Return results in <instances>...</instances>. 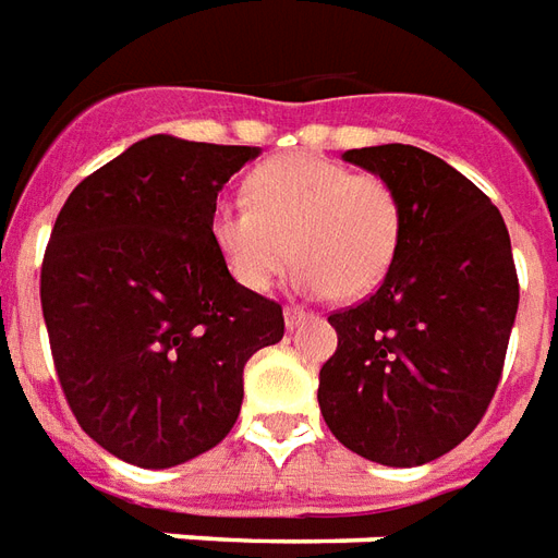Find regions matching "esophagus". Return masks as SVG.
Wrapping results in <instances>:
<instances>
[{
  "mask_svg": "<svg viewBox=\"0 0 558 558\" xmlns=\"http://www.w3.org/2000/svg\"><path fill=\"white\" fill-rule=\"evenodd\" d=\"M303 322H310V312L298 310V306H288V310H286V327H288V330H294V327H300Z\"/></svg>",
  "mask_w": 558,
  "mask_h": 558,
  "instance_id": "1",
  "label": "esophagus"
}]
</instances>
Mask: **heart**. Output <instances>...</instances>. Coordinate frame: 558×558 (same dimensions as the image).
I'll use <instances>...</instances> for the list:
<instances>
[{
    "instance_id": "1",
    "label": "heart",
    "mask_w": 558,
    "mask_h": 558,
    "mask_svg": "<svg viewBox=\"0 0 558 558\" xmlns=\"http://www.w3.org/2000/svg\"><path fill=\"white\" fill-rule=\"evenodd\" d=\"M207 234L225 270L248 291H267L294 255L300 291L361 300L397 260L402 201L378 173L291 153L248 173L246 204H216Z\"/></svg>"
}]
</instances>
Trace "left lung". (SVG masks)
I'll list each match as a JSON object with an SVG mask.
<instances>
[{"label":"left lung","mask_w":558,"mask_h":558,"mask_svg":"<svg viewBox=\"0 0 558 558\" xmlns=\"http://www.w3.org/2000/svg\"><path fill=\"white\" fill-rule=\"evenodd\" d=\"M342 159L397 189L402 243L373 298L327 318L339 342L318 405L345 448L412 469L457 448L499 387L520 303L511 236L493 201L426 149Z\"/></svg>","instance_id":"8db88e82"}]
</instances>
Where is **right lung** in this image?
Segmentation results:
<instances>
[{
  "mask_svg": "<svg viewBox=\"0 0 558 558\" xmlns=\"http://www.w3.org/2000/svg\"><path fill=\"white\" fill-rule=\"evenodd\" d=\"M258 146L153 134L89 173L59 209L41 312L83 433L141 469L216 448L243 366L286 333L282 306L236 286L209 243L222 185Z\"/></svg>",
  "mask_w": 558,
  "mask_h": 558,
  "instance_id": "add662e5",
  "label": "right lung"
}]
</instances>
